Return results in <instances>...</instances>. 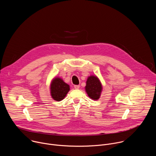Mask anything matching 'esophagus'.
<instances>
[{
  "instance_id": "1",
  "label": "esophagus",
  "mask_w": 156,
  "mask_h": 156,
  "mask_svg": "<svg viewBox=\"0 0 156 156\" xmlns=\"http://www.w3.org/2000/svg\"><path fill=\"white\" fill-rule=\"evenodd\" d=\"M74 88L76 89V90H78V89L80 88V85H75Z\"/></svg>"
}]
</instances>
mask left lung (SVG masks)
Returning <instances> with one entry per match:
<instances>
[{
  "label": "left lung",
  "instance_id": "1",
  "mask_svg": "<svg viewBox=\"0 0 156 156\" xmlns=\"http://www.w3.org/2000/svg\"><path fill=\"white\" fill-rule=\"evenodd\" d=\"M85 90L91 99L93 100H98L100 98L102 90V86L99 79L94 75L88 76L86 81Z\"/></svg>",
  "mask_w": 156,
  "mask_h": 156
}]
</instances>
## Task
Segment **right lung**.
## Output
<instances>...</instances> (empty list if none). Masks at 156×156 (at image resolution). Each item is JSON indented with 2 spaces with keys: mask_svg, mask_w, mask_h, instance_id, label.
<instances>
[{
  "mask_svg": "<svg viewBox=\"0 0 156 156\" xmlns=\"http://www.w3.org/2000/svg\"><path fill=\"white\" fill-rule=\"evenodd\" d=\"M50 91L52 98L56 101L63 100L70 91V86L58 77L54 78L50 85Z\"/></svg>",
  "mask_w": 156,
  "mask_h": 156,
  "instance_id": "right-lung-1",
  "label": "right lung"
}]
</instances>
